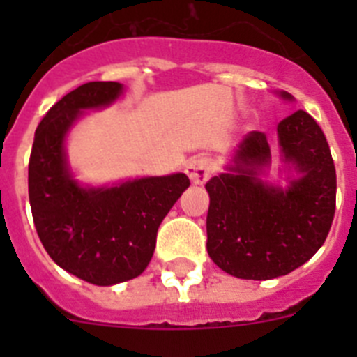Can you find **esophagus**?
Segmentation results:
<instances>
[{"label": "esophagus", "instance_id": "1", "mask_svg": "<svg viewBox=\"0 0 357 357\" xmlns=\"http://www.w3.org/2000/svg\"><path fill=\"white\" fill-rule=\"evenodd\" d=\"M185 173L193 184H206L211 178V173H213V162L204 155L193 157L185 166Z\"/></svg>", "mask_w": 357, "mask_h": 357}]
</instances>
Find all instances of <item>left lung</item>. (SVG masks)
Wrapping results in <instances>:
<instances>
[{
  "label": "left lung",
  "instance_id": "1",
  "mask_svg": "<svg viewBox=\"0 0 357 357\" xmlns=\"http://www.w3.org/2000/svg\"><path fill=\"white\" fill-rule=\"evenodd\" d=\"M293 100L289 93H280ZM282 160L301 173L288 189L259 178L270 164L266 134L243 137L230 173L213 176L207 252L214 264L239 279L268 280L307 263L324 245L336 209V169L326 135L305 110L277 125Z\"/></svg>",
  "mask_w": 357,
  "mask_h": 357
}]
</instances>
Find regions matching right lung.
I'll list each match as a JSON object with an SVG mask.
<instances>
[{"instance_id":"1","label":"right lung","mask_w":357,"mask_h":357,"mask_svg":"<svg viewBox=\"0 0 357 357\" xmlns=\"http://www.w3.org/2000/svg\"><path fill=\"white\" fill-rule=\"evenodd\" d=\"M121 93L118 82H89L66 94L39 123L28 164V197L43 247L66 272L96 286L144 272L160 222L189 188L184 173L112 188H84L73 178L66 134L82 110L110 105Z\"/></svg>"}]
</instances>
